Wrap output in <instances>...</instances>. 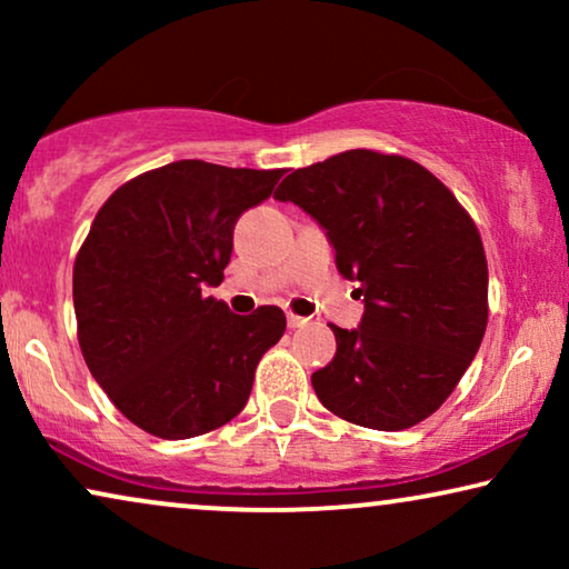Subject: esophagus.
<instances>
[{"instance_id":"obj_1","label":"esophagus","mask_w":569,"mask_h":569,"mask_svg":"<svg viewBox=\"0 0 569 569\" xmlns=\"http://www.w3.org/2000/svg\"><path fill=\"white\" fill-rule=\"evenodd\" d=\"M306 323H308V318L287 313V326H290V329H300V326H306Z\"/></svg>"}]
</instances>
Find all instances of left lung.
Instances as JSON below:
<instances>
[{"label": "left lung", "mask_w": 569, "mask_h": 569, "mask_svg": "<svg viewBox=\"0 0 569 569\" xmlns=\"http://www.w3.org/2000/svg\"><path fill=\"white\" fill-rule=\"evenodd\" d=\"M274 199L321 224L365 302L357 329L331 326L337 355L310 378L316 396L370 430L422 422L485 339L487 256L469 212L419 162L372 150L292 170Z\"/></svg>", "instance_id": "left-lung-1"}]
</instances>
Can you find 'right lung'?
<instances>
[{
	"label": "right lung",
	"instance_id": "obj_1",
	"mask_svg": "<svg viewBox=\"0 0 569 569\" xmlns=\"http://www.w3.org/2000/svg\"><path fill=\"white\" fill-rule=\"evenodd\" d=\"M284 170L178 160L116 189L77 253L72 295L84 362L129 422L162 440L240 415L256 365L282 339L277 306L236 316L222 282L238 217Z\"/></svg>",
	"mask_w": 569,
	"mask_h": 569
}]
</instances>
